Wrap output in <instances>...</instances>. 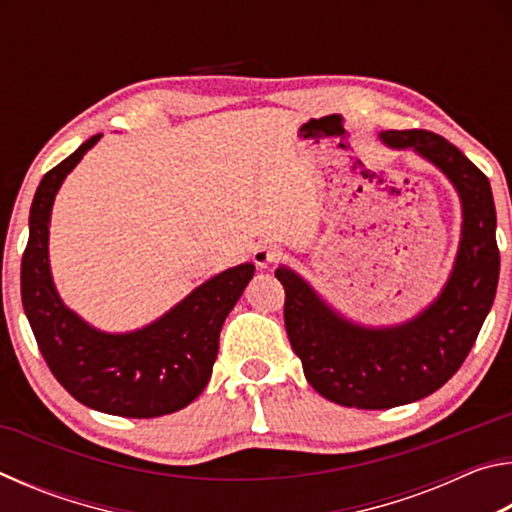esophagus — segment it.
Listing matches in <instances>:
<instances>
[{"mask_svg": "<svg viewBox=\"0 0 512 512\" xmlns=\"http://www.w3.org/2000/svg\"><path fill=\"white\" fill-rule=\"evenodd\" d=\"M280 255H282L280 246L271 244V241H262V244H259V246L253 250V262H255L257 266L266 268L268 264L277 262V259H280Z\"/></svg>", "mask_w": 512, "mask_h": 512, "instance_id": "34e87169", "label": "esophagus"}]
</instances>
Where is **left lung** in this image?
Returning <instances> with one entry per match:
<instances>
[{
	"label": "left lung",
	"mask_w": 512,
	"mask_h": 512,
	"mask_svg": "<svg viewBox=\"0 0 512 512\" xmlns=\"http://www.w3.org/2000/svg\"><path fill=\"white\" fill-rule=\"evenodd\" d=\"M379 140L431 162L461 198V241L438 296L404 323L370 327L345 318L289 266L275 271L287 293L284 325L307 381L325 400L354 409L418 402L452 379L479 336L499 282L490 180L436 133L384 131Z\"/></svg>",
	"instance_id": "left-lung-1"
}]
</instances>
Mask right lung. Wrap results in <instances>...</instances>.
Segmentation results:
<instances>
[{"instance_id":"1","label":"right lung","mask_w":512,"mask_h":512,"mask_svg":"<svg viewBox=\"0 0 512 512\" xmlns=\"http://www.w3.org/2000/svg\"><path fill=\"white\" fill-rule=\"evenodd\" d=\"M99 140L101 135L90 137L40 180L22 257V305L49 370L74 400L110 415L158 418L185 409L203 393L219 354L221 327L253 280L255 264L210 277L133 332H103L69 309L49 266L51 207L67 173Z\"/></svg>"}]
</instances>
